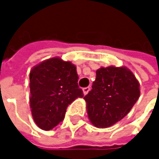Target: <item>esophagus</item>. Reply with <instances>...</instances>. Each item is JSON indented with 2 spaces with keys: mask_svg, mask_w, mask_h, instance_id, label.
Wrapping results in <instances>:
<instances>
[{
  "mask_svg": "<svg viewBox=\"0 0 159 159\" xmlns=\"http://www.w3.org/2000/svg\"><path fill=\"white\" fill-rule=\"evenodd\" d=\"M89 91H90V87H84V88H83V93H84V96L87 95Z\"/></svg>",
  "mask_w": 159,
  "mask_h": 159,
  "instance_id": "34e87169",
  "label": "esophagus"
}]
</instances>
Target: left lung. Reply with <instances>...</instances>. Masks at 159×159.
Returning <instances> with one entry per match:
<instances>
[{
    "label": "left lung",
    "mask_w": 159,
    "mask_h": 159,
    "mask_svg": "<svg viewBox=\"0 0 159 159\" xmlns=\"http://www.w3.org/2000/svg\"><path fill=\"white\" fill-rule=\"evenodd\" d=\"M92 89L84 98L90 122L107 128L123 119L140 97V84L125 66L101 67Z\"/></svg>",
    "instance_id": "left-lung-1"
}]
</instances>
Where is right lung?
<instances>
[{
  "label": "right lung",
  "instance_id": "obj_1",
  "mask_svg": "<svg viewBox=\"0 0 159 159\" xmlns=\"http://www.w3.org/2000/svg\"><path fill=\"white\" fill-rule=\"evenodd\" d=\"M30 109L34 121L48 131L64 118L69 104L83 98L76 66L54 57L34 66L29 74Z\"/></svg>",
  "mask_w": 159,
  "mask_h": 159
}]
</instances>
